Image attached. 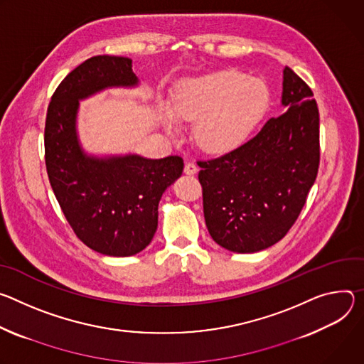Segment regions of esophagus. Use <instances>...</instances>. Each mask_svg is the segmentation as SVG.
<instances>
[{
    "label": "esophagus",
    "instance_id": "esophagus-1",
    "mask_svg": "<svg viewBox=\"0 0 364 364\" xmlns=\"http://www.w3.org/2000/svg\"><path fill=\"white\" fill-rule=\"evenodd\" d=\"M183 172L186 175H195L198 172V166L193 164V161H188V164L183 168Z\"/></svg>",
    "mask_w": 364,
    "mask_h": 364
}]
</instances>
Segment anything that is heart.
Wrapping results in <instances>:
<instances>
[{"instance_id": "obj_1", "label": "heart", "mask_w": 364, "mask_h": 364, "mask_svg": "<svg viewBox=\"0 0 364 364\" xmlns=\"http://www.w3.org/2000/svg\"><path fill=\"white\" fill-rule=\"evenodd\" d=\"M267 105L269 92L260 79L220 70L185 80L175 95L172 115H166V130L173 134L176 121H195V143L208 153H227L250 137Z\"/></svg>"}]
</instances>
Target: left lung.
<instances>
[{
  "label": "left lung",
  "mask_w": 364,
  "mask_h": 364,
  "mask_svg": "<svg viewBox=\"0 0 364 364\" xmlns=\"http://www.w3.org/2000/svg\"><path fill=\"white\" fill-rule=\"evenodd\" d=\"M314 94L284 69V114L270 118L247 143L199 160L207 228L234 253L264 250L299 217L319 166V112Z\"/></svg>",
  "instance_id": "8db88e82"
}]
</instances>
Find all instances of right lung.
<instances>
[{"label":"right lung","mask_w":364,"mask_h":364,"mask_svg":"<svg viewBox=\"0 0 364 364\" xmlns=\"http://www.w3.org/2000/svg\"><path fill=\"white\" fill-rule=\"evenodd\" d=\"M137 84L132 59L94 56L62 80L46 115L45 160L58 203L84 245L114 257L133 256L150 245L159 200L183 171L179 156L97 157L80 147L79 101L107 88Z\"/></svg>","instance_id":"right-lung-1"}]
</instances>
